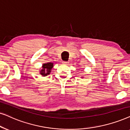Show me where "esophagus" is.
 Here are the masks:
<instances>
[{
	"label": "esophagus",
	"instance_id": "esophagus-1",
	"mask_svg": "<svg viewBox=\"0 0 130 130\" xmlns=\"http://www.w3.org/2000/svg\"><path fill=\"white\" fill-rule=\"evenodd\" d=\"M63 63L64 64H68V62H67V61H63Z\"/></svg>",
	"mask_w": 130,
	"mask_h": 130
}]
</instances>
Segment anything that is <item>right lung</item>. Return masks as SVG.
Returning <instances> with one entry per match:
<instances>
[{"mask_svg": "<svg viewBox=\"0 0 130 130\" xmlns=\"http://www.w3.org/2000/svg\"><path fill=\"white\" fill-rule=\"evenodd\" d=\"M53 67V63H45L42 65V69L41 70L40 73L42 76H45L50 74L51 72V70Z\"/></svg>", "mask_w": 130, "mask_h": 130, "instance_id": "add662e5", "label": "right lung"}]
</instances>
